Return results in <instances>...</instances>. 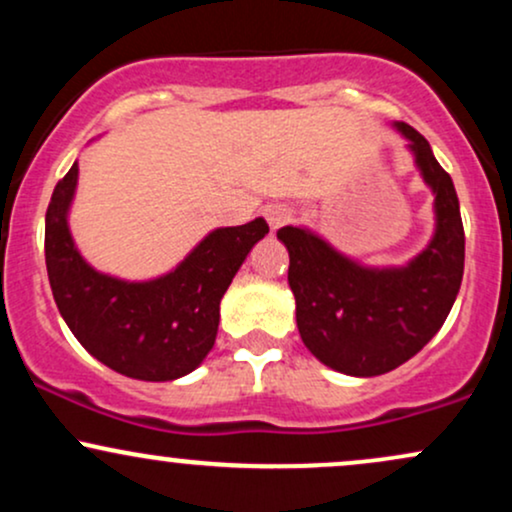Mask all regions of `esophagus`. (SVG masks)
Masks as SVG:
<instances>
[{"instance_id": "obj_1", "label": "esophagus", "mask_w": 512, "mask_h": 512, "mask_svg": "<svg viewBox=\"0 0 512 512\" xmlns=\"http://www.w3.org/2000/svg\"><path fill=\"white\" fill-rule=\"evenodd\" d=\"M264 219L272 226V231H276V228L286 226V223L293 219V209L286 207V204H269V207L264 209Z\"/></svg>"}]
</instances>
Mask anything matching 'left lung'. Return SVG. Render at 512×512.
I'll return each mask as SVG.
<instances>
[{"label":"left lung","mask_w":512,"mask_h":512,"mask_svg":"<svg viewBox=\"0 0 512 512\" xmlns=\"http://www.w3.org/2000/svg\"><path fill=\"white\" fill-rule=\"evenodd\" d=\"M395 127L409 139L436 195V233L407 267L368 269L305 228L276 231L289 250L303 344L325 366L356 378L390 373L419 354L443 327L464 274V228L452 178L414 127Z\"/></svg>","instance_id":"8db88e82"}]
</instances>
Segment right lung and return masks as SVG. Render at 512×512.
Instances as JSON below:
<instances>
[{
  "label": "right lung",
  "mask_w": 512,
  "mask_h": 512,
  "mask_svg": "<svg viewBox=\"0 0 512 512\" xmlns=\"http://www.w3.org/2000/svg\"><path fill=\"white\" fill-rule=\"evenodd\" d=\"M79 166L57 182L45 214V264L60 315L98 361L134 380L166 383L207 358L219 330V303L257 240L264 219L216 228L173 272L151 281L101 274L76 250L67 226Z\"/></svg>",
  "instance_id": "right-lung-1"
}]
</instances>
